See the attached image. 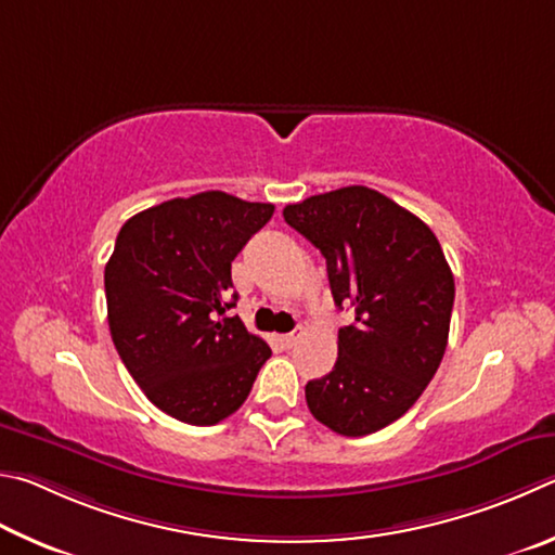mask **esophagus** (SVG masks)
<instances>
[{
  "label": "esophagus",
  "mask_w": 555,
  "mask_h": 555,
  "mask_svg": "<svg viewBox=\"0 0 555 555\" xmlns=\"http://www.w3.org/2000/svg\"><path fill=\"white\" fill-rule=\"evenodd\" d=\"M299 338H302V332H289V334L280 336V344H283L285 348H293L299 344Z\"/></svg>",
  "instance_id": "obj_1"
}]
</instances>
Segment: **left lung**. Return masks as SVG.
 Wrapping results in <instances>:
<instances>
[{
  "instance_id": "1",
  "label": "left lung",
  "mask_w": 555,
  "mask_h": 555,
  "mask_svg": "<svg viewBox=\"0 0 555 555\" xmlns=\"http://www.w3.org/2000/svg\"><path fill=\"white\" fill-rule=\"evenodd\" d=\"M285 221L326 258L338 309L334 371L309 380L307 406L341 436H365L400 420L420 400L449 344L453 272L426 223L363 184L287 204Z\"/></svg>"
}]
</instances>
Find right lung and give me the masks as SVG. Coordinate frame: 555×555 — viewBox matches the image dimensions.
Returning a JSON list of instances; mask_svg holds the SVG:
<instances>
[{
	"label": "right lung",
	"mask_w": 555,
	"mask_h": 555,
	"mask_svg": "<svg viewBox=\"0 0 555 555\" xmlns=\"http://www.w3.org/2000/svg\"><path fill=\"white\" fill-rule=\"evenodd\" d=\"M275 207L209 190L124 223L104 268L106 319L143 395L178 422L211 426L246 402L270 346L248 334L231 260Z\"/></svg>",
	"instance_id": "obj_1"
}]
</instances>
